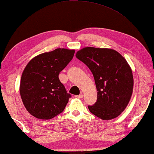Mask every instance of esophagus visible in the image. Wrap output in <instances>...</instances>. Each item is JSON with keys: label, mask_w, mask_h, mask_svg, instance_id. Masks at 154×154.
<instances>
[{"label": "esophagus", "mask_w": 154, "mask_h": 154, "mask_svg": "<svg viewBox=\"0 0 154 154\" xmlns=\"http://www.w3.org/2000/svg\"><path fill=\"white\" fill-rule=\"evenodd\" d=\"M75 97H76L77 98H82L83 97V95L82 94H79V95L75 96Z\"/></svg>", "instance_id": "34e87169"}]
</instances>
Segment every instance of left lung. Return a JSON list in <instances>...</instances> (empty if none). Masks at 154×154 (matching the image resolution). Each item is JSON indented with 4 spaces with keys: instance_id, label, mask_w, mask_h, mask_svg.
I'll use <instances>...</instances> for the list:
<instances>
[{
    "instance_id": "1",
    "label": "left lung",
    "mask_w": 154,
    "mask_h": 154,
    "mask_svg": "<svg viewBox=\"0 0 154 154\" xmlns=\"http://www.w3.org/2000/svg\"><path fill=\"white\" fill-rule=\"evenodd\" d=\"M75 56L87 65L94 78L97 101L88 106L90 111L103 120L118 117L133 92V75L126 60L114 49L93 47L80 49Z\"/></svg>"
}]
</instances>
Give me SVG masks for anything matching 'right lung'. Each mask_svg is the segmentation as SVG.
Returning a JSON list of instances; mask_svg holds the SVG:
<instances>
[{
    "label": "right lung",
    "instance_id": "add662e5",
    "mask_svg": "<svg viewBox=\"0 0 154 154\" xmlns=\"http://www.w3.org/2000/svg\"><path fill=\"white\" fill-rule=\"evenodd\" d=\"M75 49L58 48L30 60L23 71L20 93L28 113L40 119H50L62 113L69 102L58 75L73 58Z\"/></svg>",
    "mask_w": 154,
    "mask_h": 154
}]
</instances>
